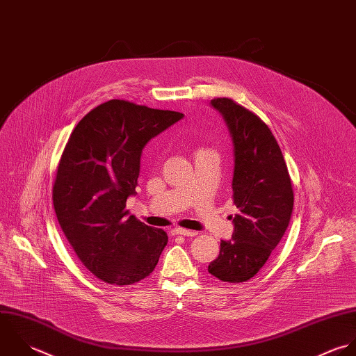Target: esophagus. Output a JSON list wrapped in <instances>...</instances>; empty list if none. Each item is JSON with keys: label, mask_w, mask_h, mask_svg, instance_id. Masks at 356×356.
Instances as JSON below:
<instances>
[{"label": "esophagus", "mask_w": 356, "mask_h": 356, "mask_svg": "<svg viewBox=\"0 0 356 356\" xmlns=\"http://www.w3.org/2000/svg\"><path fill=\"white\" fill-rule=\"evenodd\" d=\"M172 234L174 235H181V236H196L197 235V232L196 231H189V229H184V228H175L174 231H172Z\"/></svg>", "instance_id": "1"}]
</instances>
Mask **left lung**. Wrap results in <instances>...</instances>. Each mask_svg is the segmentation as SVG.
<instances>
[{"instance_id": "left-lung-1", "label": "left lung", "mask_w": 356, "mask_h": 356, "mask_svg": "<svg viewBox=\"0 0 356 356\" xmlns=\"http://www.w3.org/2000/svg\"><path fill=\"white\" fill-rule=\"evenodd\" d=\"M211 105L224 116L234 140L237 213L232 240L221 241L220 255L210 262L209 272L222 282L241 283L259 272L282 240L293 213L294 192L269 127L231 98H214Z\"/></svg>"}]
</instances>
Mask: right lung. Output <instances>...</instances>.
I'll list each match as a JSON object with an SVG mask.
<instances>
[{
    "label": "right lung",
    "mask_w": 356,
    "mask_h": 356,
    "mask_svg": "<svg viewBox=\"0 0 356 356\" xmlns=\"http://www.w3.org/2000/svg\"><path fill=\"white\" fill-rule=\"evenodd\" d=\"M184 118L124 99L101 104L73 129L52 189L58 222L83 265L98 279L128 286L147 277L168 236L134 216L143 146Z\"/></svg>",
    "instance_id": "add662e5"
}]
</instances>
